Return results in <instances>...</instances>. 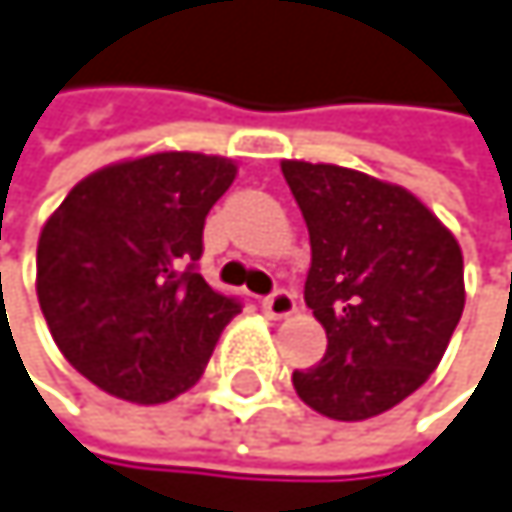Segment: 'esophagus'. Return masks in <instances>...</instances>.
Returning a JSON list of instances; mask_svg holds the SVG:
<instances>
[{
  "instance_id": "obj_1",
  "label": "esophagus",
  "mask_w": 512,
  "mask_h": 512,
  "mask_svg": "<svg viewBox=\"0 0 512 512\" xmlns=\"http://www.w3.org/2000/svg\"><path fill=\"white\" fill-rule=\"evenodd\" d=\"M264 309H267V315H273V318H285V315H291V312L297 309V300H294L291 291L276 288L270 297H264Z\"/></svg>"
}]
</instances>
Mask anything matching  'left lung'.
I'll return each instance as SVG.
<instances>
[{
	"label": "left lung",
	"mask_w": 512,
	"mask_h": 512,
	"mask_svg": "<svg viewBox=\"0 0 512 512\" xmlns=\"http://www.w3.org/2000/svg\"><path fill=\"white\" fill-rule=\"evenodd\" d=\"M312 267L306 306L327 334L315 367L294 370L303 404L361 422L410 397L440 364L464 309L455 236L410 191L334 166L285 160Z\"/></svg>",
	"instance_id": "1"
}]
</instances>
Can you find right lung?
Masks as SVG:
<instances>
[{
    "label": "right lung",
    "instance_id": "1",
    "mask_svg": "<svg viewBox=\"0 0 512 512\" xmlns=\"http://www.w3.org/2000/svg\"><path fill=\"white\" fill-rule=\"evenodd\" d=\"M233 178L227 157L148 154L87 175L48 218L39 306L66 361L102 391L163 404L203 376L242 309L200 276L206 215Z\"/></svg>",
    "mask_w": 512,
    "mask_h": 512
}]
</instances>
